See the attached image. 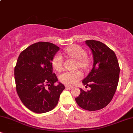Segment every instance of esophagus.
<instances>
[{
  "label": "esophagus",
  "instance_id": "esophagus-1",
  "mask_svg": "<svg viewBox=\"0 0 133 133\" xmlns=\"http://www.w3.org/2000/svg\"><path fill=\"white\" fill-rule=\"evenodd\" d=\"M65 88H66L67 89H73V87L69 86H65Z\"/></svg>",
  "mask_w": 133,
  "mask_h": 133
}]
</instances>
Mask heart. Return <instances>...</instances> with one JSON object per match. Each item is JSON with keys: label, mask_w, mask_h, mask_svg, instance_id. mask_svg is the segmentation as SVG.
Instances as JSON below:
<instances>
[{"label": "heart", "mask_w": 133, "mask_h": 133, "mask_svg": "<svg viewBox=\"0 0 133 133\" xmlns=\"http://www.w3.org/2000/svg\"><path fill=\"white\" fill-rule=\"evenodd\" d=\"M65 53L68 56L78 60V64L81 67H85L88 64L86 52L84 49L77 45H72L64 49ZM63 64V57L62 55L57 54L53 57L52 65L56 71H60ZM83 77V74L80 71H68L62 72L59 76V79L62 83L67 85H74Z\"/></svg>", "instance_id": "b5f03b06"}]
</instances>
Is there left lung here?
<instances>
[{
    "label": "left lung",
    "instance_id": "left-lung-1",
    "mask_svg": "<svg viewBox=\"0 0 133 133\" xmlns=\"http://www.w3.org/2000/svg\"><path fill=\"white\" fill-rule=\"evenodd\" d=\"M93 56L92 69L82 84L91 88L87 92L80 89L76 98L79 107L88 111H97L106 107L116 91L120 68L115 53L100 41H86Z\"/></svg>",
    "mask_w": 133,
    "mask_h": 133
}]
</instances>
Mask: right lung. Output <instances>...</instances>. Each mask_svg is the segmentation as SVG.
I'll return each instance as SVG.
<instances>
[{
  "mask_svg": "<svg viewBox=\"0 0 133 133\" xmlns=\"http://www.w3.org/2000/svg\"><path fill=\"white\" fill-rule=\"evenodd\" d=\"M59 50L51 42H39L27 47L17 59L14 69L17 92L24 106L36 113L52 110L65 89L61 82L54 85L57 78L52 61Z\"/></svg>",
  "mask_w": 133,
  "mask_h": 133,
  "instance_id": "1",
  "label": "right lung"
}]
</instances>
